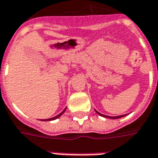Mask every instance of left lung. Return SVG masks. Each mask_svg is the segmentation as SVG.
Wrapping results in <instances>:
<instances>
[{
	"mask_svg": "<svg viewBox=\"0 0 158 158\" xmlns=\"http://www.w3.org/2000/svg\"><path fill=\"white\" fill-rule=\"evenodd\" d=\"M95 111L98 113L99 116H101V117H107V118H111V119H118V118H121V117H123L125 116V115H121V116H117V117H110V116H106V115H103V114H101V113H99V111H97L96 110H95Z\"/></svg>",
	"mask_w": 158,
	"mask_h": 158,
	"instance_id": "left-lung-1",
	"label": "left lung"
}]
</instances>
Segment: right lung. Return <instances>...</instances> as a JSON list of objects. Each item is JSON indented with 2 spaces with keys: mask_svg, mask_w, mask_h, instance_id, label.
<instances>
[{
  "mask_svg": "<svg viewBox=\"0 0 158 158\" xmlns=\"http://www.w3.org/2000/svg\"><path fill=\"white\" fill-rule=\"evenodd\" d=\"M65 110H66V108H65V109L64 110H63V111H62V112H61V113H59V115H57V116H56V117H52V118H49V119H46V121H52V120H55V119H57V118H59V117H60V116H62V115H63L64 113V111H65Z\"/></svg>",
  "mask_w": 158,
  "mask_h": 158,
  "instance_id": "right-lung-1",
  "label": "right lung"
}]
</instances>
